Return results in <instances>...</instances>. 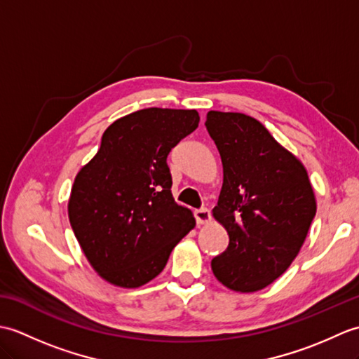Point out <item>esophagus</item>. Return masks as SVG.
Returning a JSON list of instances; mask_svg holds the SVG:
<instances>
[{"label": "esophagus", "instance_id": "1", "mask_svg": "<svg viewBox=\"0 0 359 359\" xmlns=\"http://www.w3.org/2000/svg\"><path fill=\"white\" fill-rule=\"evenodd\" d=\"M194 216H196V220H197V224H199V225H207V224H210V220H211V215H210V211L207 208L197 210L194 212Z\"/></svg>", "mask_w": 359, "mask_h": 359}]
</instances>
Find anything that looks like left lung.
I'll list each match as a JSON object with an SVG mask.
<instances>
[{
  "mask_svg": "<svg viewBox=\"0 0 359 359\" xmlns=\"http://www.w3.org/2000/svg\"><path fill=\"white\" fill-rule=\"evenodd\" d=\"M205 126L224 166L212 217L230 238L211 270L233 292H259L299 253L316 215L313 187L301 160L256 118L210 111Z\"/></svg>",
  "mask_w": 359,
  "mask_h": 359,
  "instance_id": "1",
  "label": "left lung"
}]
</instances>
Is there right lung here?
<instances>
[{
	"instance_id": "right-lung-1",
	"label": "right lung",
	"mask_w": 359,
	"mask_h": 359,
	"mask_svg": "<svg viewBox=\"0 0 359 359\" xmlns=\"http://www.w3.org/2000/svg\"><path fill=\"white\" fill-rule=\"evenodd\" d=\"M199 120L196 109L128 114L75 175L67 216L88 262L111 285L148 284L196 226L193 212L174 202L166 157Z\"/></svg>"
}]
</instances>
